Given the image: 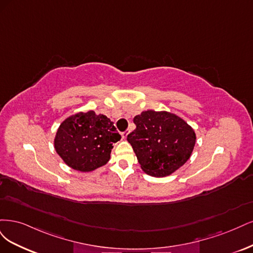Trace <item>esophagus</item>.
<instances>
[{"mask_svg":"<svg viewBox=\"0 0 253 253\" xmlns=\"http://www.w3.org/2000/svg\"><path fill=\"white\" fill-rule=\"evenodd\" d=\"M122 138H123V140H126V138H127V133L126 132L122 133Z\"/></svg>","mask_w":253,"mask_h":253,"instance_id":"1","label":"esophagus"}]
</instances>
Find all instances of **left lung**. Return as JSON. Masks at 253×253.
Returning <instances> with one entry per match:
<instances>
[{
	"instance_id": "1",
	"label": "left lung",
	"mask_w": 253,
	"mask_h": 253,
	"mask_svg": "<svg viewBox=\"0 0 253 253\" xmlns=\"http://www.w3.org/2000/svg\"><path fill=\"white\" fill-rule=\"evenodd\" d=\"M136 129L127 136L141 168L163 177L181 168L191 157L197 135L193 128L168 111H143L135 116Z\"/></svg>"
}]
</instances>
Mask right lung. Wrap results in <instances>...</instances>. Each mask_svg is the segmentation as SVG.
<instances>
[{"label": "right lung", "instance_id": "1", "mask_svg": "<svg viewBox=\"0 0 253 253\" xmlns=\"http://www.w3.org/2000/svg\"><path fill=\"white\" fill-rule=\"evenodd\" d=\"M121 135L113 122L92 110L64 120L54 136V149L70 168L90 172L107 164Z\"/></svg>", "mask_w": 253, "mask_h": 253}]
</instances>
